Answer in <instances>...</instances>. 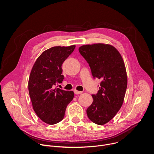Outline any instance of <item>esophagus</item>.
Wrapping results in <instances>:
<instances>
[{
    "label": "esophagus",
    "instance_id": "1",
    "mask_svg": "<svg viewBox=\"0 0 154 154\" xmlns=\"http://www.w3.org/2000/svg\"><path fill=\"white\" fill-rule=\"evenodd\" d=\"M74 92L75 94H80L82 93V91H77V90H74Z\"/></svg>",
    "mask_w": 154,
    "mask_h": 154
}]
</instances>
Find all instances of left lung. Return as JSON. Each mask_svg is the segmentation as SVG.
<instances>
[{"label": "left lung", "instance_id": "obj_1", "mask_svg": "<svg viewBox=\"0 0 154 154\" xmlns=\"http://www.w3.org/2000/svg\"><path fill=\"white\" fill-rule=\"evenodd\" d=\"M80 54L89 64L94 79L102 80L93 102L87 108L88 118L103 125L116 115L124 102L127 76L123 59L113 46L98 43L79 48Z\"/></svg>", "mask_w": 154, "mask_h": 154}]
</instances>
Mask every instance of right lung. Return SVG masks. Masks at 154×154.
Wrapping results in <instances>:
<instances>
[{
	"label": "right lung",
	"instance_id": "obj_1",
	"mask_svg": "<svg viewBox=\"0 0 154 154\" xmlns=\"http://www.w3.org/2000/svg\"><path fill=\"white\" fill-rule=\"evenodd\" d=\"M75 45L55 46L44 51L36 60L29 80V92L37 116L46 124L53 125L64 116L68 105L72 100V91L54 88L62 83L61 66L74 51Z\"/></svg>",
	"mask_w": 154,
	"mask_h": 154
}]
</instances>
